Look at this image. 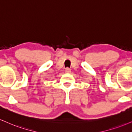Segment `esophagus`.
Returning <instances> with one entry per match:
<instances>
[{"mask_svg":"<svg viewBox=\"0 0 132 132\" xmlns=\"http://www.w3.org/2000/svg\"><path fill=\"white\" fill-rule=\"evenodd\" d=\"M66 72H68V73H69V72H71V69H70V68H66Z\"/></svg>","mask_w":132,"mask_h":132,"instance_id":"34e87169","label":"esophagus"}]
</instances>
